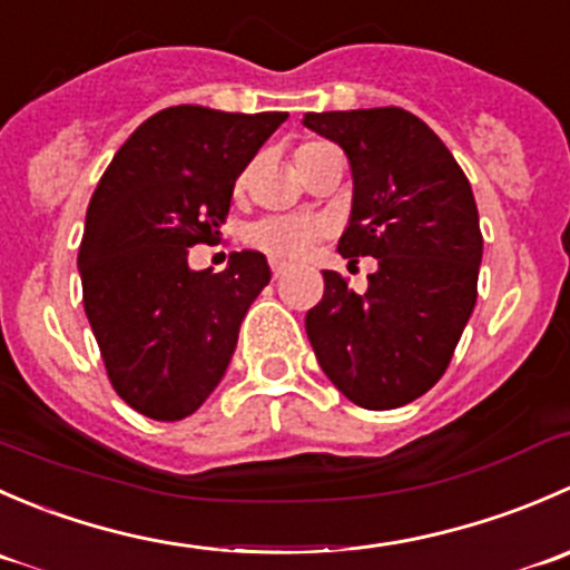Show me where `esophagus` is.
Listing matches in <instances>:
<instances>
[{
	"label": "esophagus",
	"mask_w": 570,
	"mask_h": 570,
	"mask_svg": "<svg viewBox=\"0 0 570 570\" xmlns=\"http://www.w3.org/2000/svg\"><path fill=\"white\" fill-rule=\"evenodd\" d=\"M269 269H273V278H281V275L286 273V264H281V262H273V264H269Z\"/></svg>",
	"instance_id": "1"
}]
</instances>
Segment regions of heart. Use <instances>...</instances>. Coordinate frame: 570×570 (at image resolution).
<instances>
[{"label":"heart","instance_id":"b5f03b06","mask_svg":"<svg viewBox=\"0 0 570 570\" xmlns=\"http://www.w3.org/2000/svg\"><path fill=\"white\" fill-rule=\"evenodd\" d=\"M322 142H303L295 151L297 168L306 174L308 165L322 151ZM320 237V226L312 220H301V217H264V220L253 223L245 234L250 248H256L273 262H297L308 253L314 239Z\"/></svg>","mask_w":570,"mask_h":570}]
</instances>
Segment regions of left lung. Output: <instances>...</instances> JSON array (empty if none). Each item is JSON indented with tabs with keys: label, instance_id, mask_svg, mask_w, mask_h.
<instances>
[{
	"label": "left lung",
	"instance_id": "obj_1",
	"mask_svg": "<svg viewBox=\"0 0 570 570\" xmlns=\"http://www.w3.org/2000/svg\"><path fill=\"white\" fill-rule=\"evenodd\" d=\"M303 126L347 154L353 212L338 253L377 258L364 295L325 269L306 333L333 386L389 411L435 386L476 303L482 234L461 165L400 107L306 112Z\"/></svg>",
	"mask_w": 570,
	"mask_h": 570
}]
</instances>
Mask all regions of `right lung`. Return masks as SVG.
Wrapping results in <instances>:
<instances>
[{
	"instance_id": "obj_1",
	"label": "right lung",
	"mask_w": 570,
	"mask_h": 570,
	"mask_svg": "<svg viewBox=\"0 0 570 570\" xmlns=\"http://www.w3.org/2000/svg\"><path fill=\"white\" fill-rule=\"evenodd\" d=\"M286 112L178 105L151 115L101 176L79 245L82 303L120 400L157 422L189 416L217 389L239 325L269 284L264 253L223 273L189 269L215 243L234 181Z\"/></svg>"
}]
</instances>
